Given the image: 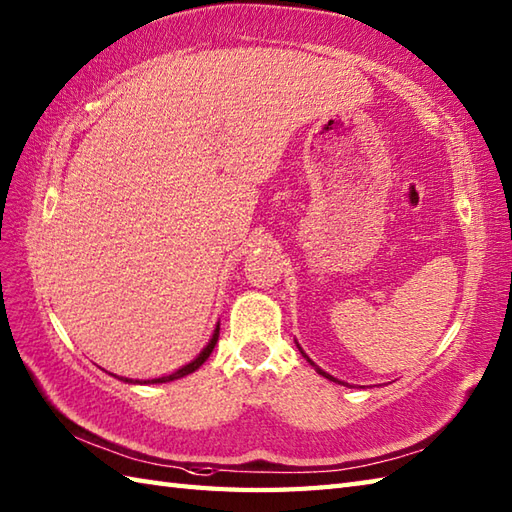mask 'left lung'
I'll return each instance as SVG.
<instances>
[{"label": "left lung", "mask_w": 512, "mask_h": 512, "mask_svg": "<svg viewBox=\"0 0 512 512\" xmlns=\"http://www.w3.org/2000/svg\"><path fill=\"white\" fill-rule=\"evenodd\" d=\"M297 347H299V343H297ZM299 352H301V356H303V358H306V361H308V363H310V365H312L314 369H317V374H321L323 378H328V380H332V383H339V385H347V383H341V380H339V378H334L332 374H328V372H323V369H321V367H319L317 363H314V361H312V358H310V356H308L306 352H303V350H301V347H299ZM347 387H350V385H347Z\"/></svg>", "instance_id": "1"}]
</instances>
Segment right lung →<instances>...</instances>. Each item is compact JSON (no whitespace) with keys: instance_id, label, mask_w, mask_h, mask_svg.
<instances>
[{"instance_id":"1","label":"right lung","mask_w":512,"mask_h":512,"mask_svg":"<svg viewBox=\"0 0 512 512\" xmlns=\"http://www.w3.org/2000/svg\"><path fill=\"white\" fill-rule=\"evenodd\" d=\"M217 336H220V323L215 325L211 341L204 345V350H202L198 356H195L191 363L182 365L180 369H176V372L169 374V376H160V378H151V380H132V378H123V376H121V380H123V383H132V385H160V383H171V380H178V378L189 376V374H193V372H195V369H200V365L206 361V358L211 356L213 347H215V343H217ZM112 376H114V374H112ZM116 378H118V376H116Z\"/></svg>"}]
</instances>
